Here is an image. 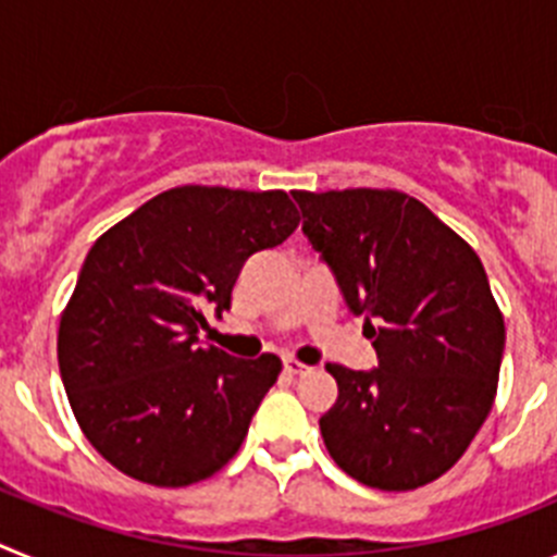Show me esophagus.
<instances>
[{
	"label": "esophagus",
	"mask_w": 557,
	"mask_h": 557,
	"mask_svg": "<svg viewBox=\"0 0 557 557\" xmlns=\"http://www.w3.org/2000/svg\"><path fill=\"white\" fill-rule=\"evenodd\" d=\"M284 371H287L289 376H301V373H309V366H304L298 359H284Z\"/></svg>",
	"instance_id": "1"
}]
</instances>
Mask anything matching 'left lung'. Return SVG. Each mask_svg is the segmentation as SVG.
Masks as SVG:
<instances>
[{"instance_id": "left-lung-1", "label": "left lung", "mask_w": 557, "mask_h": 557, "mask_svg": "<svg viewBox=\"0 0 557 557\" xmlns=\"http://www.w3.org/2000/svg\"><path fill=\"white\" fill-rule=\"evenodd\" d=\"M304 234L337 278L379 368L332 366L321 435L368 488L412 491L469 449L494 407L505 321L480 256L396 189L293 191Z\"/></svg>"}]
</instances>
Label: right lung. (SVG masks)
<instances>
[{"label": "right lung", "mask_w": 557, "mask_h": 557, "mask_svg": "<svg viewBox=\"0 0 557 557\" xmlns=\"http://www.w3.org/2000/svg\"><path fill=\"white\" fill-rule=\"evenodd\" d=\"M287 191L175 186L91 245L58 329V366L88 444L133 480L181 488L239 451L282 359L200 348L250 256L298 228Z\"/></svg>", "instance_id": "add662e5"}]
</instances>
